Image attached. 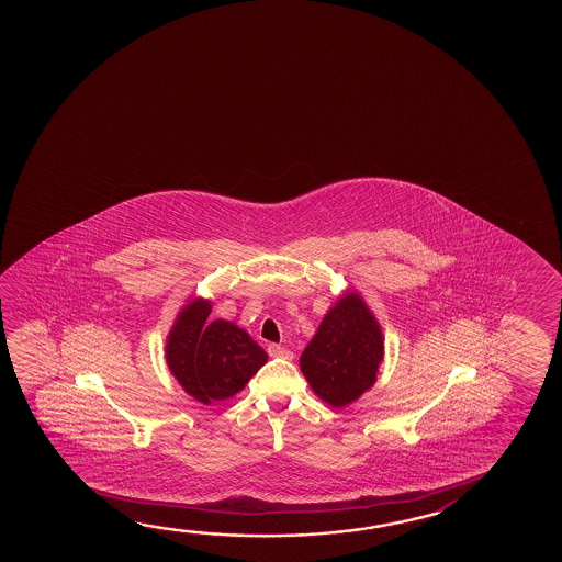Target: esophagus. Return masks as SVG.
Returning a JSON list of instances; mask_svg holds the SVG:
<instances>
[{
  "mask_svg": "<svg viewBox=\"0 0 562 562\" xmlns=\"http://www.w3.org/2000/svg\"><path fill=\"white\" fill-rule=\"evenodd\" d=\"M268 356H272V358H284V360H290L292 358V352L284 348V346L280 345H268L267 346Z\"/></svg>",
  "mask_w": 562,
  "mask_h": 562,
  "instance_id": "esophagus-1",
  "label": "esophagus"
}]
</instances>
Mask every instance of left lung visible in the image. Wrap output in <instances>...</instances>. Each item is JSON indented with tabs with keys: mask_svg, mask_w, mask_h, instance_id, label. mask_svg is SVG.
Here are the masks:
<instances>
[{
	"mask_svg": "<svg viewBox=\"0 0 562 562\" xmlns=\"http://www.w3.org/2000/svg\"><path fill=\"white\" fill-rule=\"evenodd\" d=\"M383 360L380 325L358 294H346L321 321L300 358L302 372L325 403L346 406L372 387Z\"/></svg>",
	"mask_w": 562,
	"mask_h": 562,
	"instance_id": "8db88e82",
	"label": "left lung"
}]
</instances>
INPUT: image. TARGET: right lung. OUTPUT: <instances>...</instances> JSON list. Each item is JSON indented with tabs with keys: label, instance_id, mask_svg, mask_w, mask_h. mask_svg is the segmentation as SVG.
<instances>
[{
	"label": "right lung",
	"instance_id": "obj_1",
	"mask_svg": "<svg viewBox=\"0 0 562 562\" xmlns=\"http://www.w3.org/2000/svg\"><path fill=\"white\" fill-rule=\"evenodd\" d=\"M212 305L194 300L182 310L167 340V363L182 389L200 401L239 393L267 363V352L229 321H212Z\"/></svg>",
	"mask_w": 562,
	"mask_h": 562
}]
</instances>
